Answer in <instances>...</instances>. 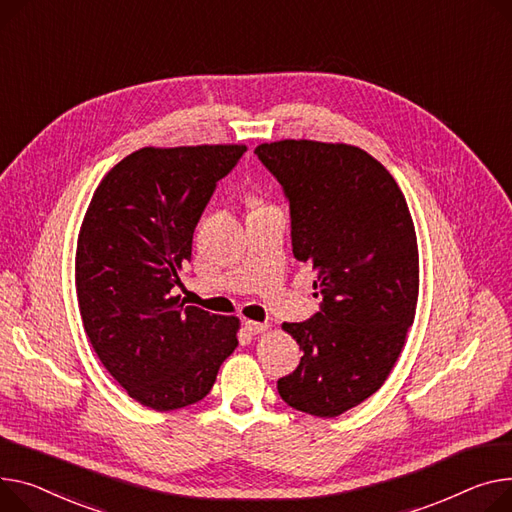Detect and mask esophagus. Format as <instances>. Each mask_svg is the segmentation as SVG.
Masks as SVG:
<instances>
[{"label": "esophagus", "instance_id": "1", "mask_svg": "<svg viewBox=\"0 0 512 512\" xmlns=\"http://www.w3.org/2000/svg\"><path fill=\"white\" fill-rule=\"evenodd\" d=\"M245 329L251 333V335H257V333H263L269 329V323H259V321H245Z\"/></svg>", "mask_w": 512, "mask_h": 512}]
</instances>
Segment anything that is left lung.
I'll use <instances>...</instances> for the list:
<instances>
[{
  "mask_svg": "<svg viewBox=\"0 0 512 512\" xmlns=\"http://www.w3.org/2000/svg\"><path fill=\"white\" fill-rule=\"evenodd\" d=\"M290 203L292 253L317 271L321 309L284 323L300 364L280 397L319 418L344 414L379 391L418 304V243L389 170L348 144L282 140L255 148Z\"/></svg>",
  "mask_w": 512,
  "mask_h": 512,
  "instance_id": "left-lung-1",
  "label": "left lung"
}]
</instances>
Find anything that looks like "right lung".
Wrapping results in <instances>:
<instances>
[{
	"label": "right lung",
	"mask_w": 512,
	"mask_h": 512,
	"mask_svg": "<svg viewBox=\"0 0 512 512\" xmlns=\"http://www.w3.org/2000/svg\"><path fill=\"white\" fill-rule=\"evenodd\" d=\"M247 146L142 148L96 187L76 249V296L111 377L156 412L206 397L238 346L236 317L177 304L195 226Z\"/></svg>",
	"instance_id": "add662e5"
}]
</instances>
